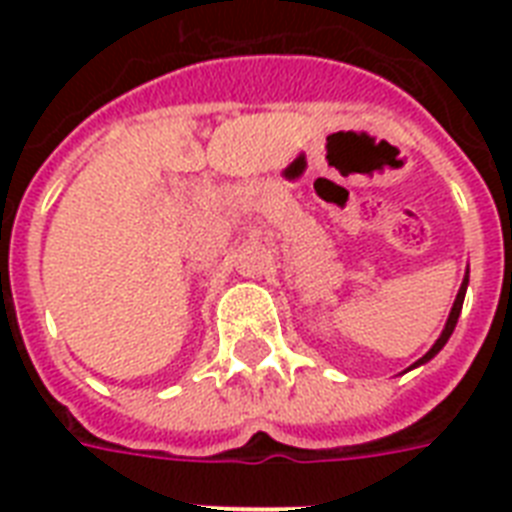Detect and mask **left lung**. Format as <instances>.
<instances>
[{
	"instance_id": "left-lung-1",
	"label": "left lung",
	"mask_w": 512,
	"mask_h": 512,
	"mask_svg": "<svg viewBox=\"0 0 512 512\" xmlns=\"http://www.w3.org/2000/svg\"><path fill=\"white\" fill-rule=\"evenodd\" d=\"M468 281H470V271H465V279H462L460 292H457V297H454V305H452V311H449V319H446V324H444V332H441V335H438V340L433 342V348H430L428 353H425V356L420 358V361H414V364L409 366V369H417V366L428 364L430 358L436 356L438 350L444 348L446 342H449V337H452L454 327H457V319H460V313H462V303H465V292H468Z\"/></svg>"
}]
</instances>
